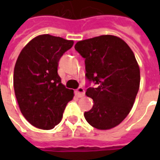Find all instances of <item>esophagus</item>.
I'll return each instance as SVG.
<instances>
[{"instance_id": "esophagus-1", "label": "esophagus", "mask_w": 160, "mask_h": 160, "mask_svg": "<svg viewBox=\"0 0 160 160\" xmlns=\"http://www.w3.org/2000/svg\"><path fill=\"white\" fill-rule=\"evenodd\" d=\"M75 95L78 98H82L85 96V90L83 87H79L76 91H75Z\"/></svg>"}]
</instances>
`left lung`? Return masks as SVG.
I'll return each instance as SVG.
<instances>
[{"mask_svg": "<svg viewBox=\"0 0 160 160\" xmlns=\"http://www.w3.org/2000/svg\"><path fill=\"white\" fill-rule=\"evenodd\" d=\"M74 48L86 59L87 80L98 85L87 90L93 106L85 112V118L98 129H111L130 112L140 88V68L134 52L113 35L79 41Z\"/></svg>", "mask_w": 160, "mask_h": 160, "instance_id": "8db88e82", "label": "left lung"}]
</instances>
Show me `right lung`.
Listing matches in <instances>:
<instances>
[{"mask_svg":"<svg viewBox=\"0 0 160 160\" xmlns=\"http://www.w3.org/2000/svg\"><path fill=\"white\" fill-rule=\"evenodd\" d=\"M73 40L42 34L19 53L13 72V87L19 109L34 127L49 130L62 118L73 91L62 83L58 62L72 48Z\"/></svg>","mask_w":160,"mask_h":160,"instance_id":"1","label":"right lung"}]
</instances>
